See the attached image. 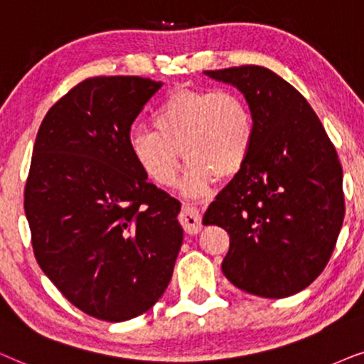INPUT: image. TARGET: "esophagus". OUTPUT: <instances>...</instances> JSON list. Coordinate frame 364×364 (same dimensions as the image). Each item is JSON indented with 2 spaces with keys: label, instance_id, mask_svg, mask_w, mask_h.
<instances>
[{
  "label": "esophagus",
  "instance_id": "obj_1",
  "mask_svg": "<svg viewBox=\"0 0 364 364\" xmlns=\"http://www.w3.org/2000/svg\"><path fill=\"white\" fill-rule=\"evenodd\" d=\"M179 221H181L183 230H185L188 235H196V232H200L203 228L200 213H198L196 208H193L190 205L183 206L181 215H179Z\"/></svg>",
  "mask_w": 364,
  "mask_h": 364
}]
</instances>
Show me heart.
Masks as SVG:
<instances>
[{
    "label": "heart",
    "mask_w": 364,
    "mask_h": 364,
    "mask_svg": "<svg viewBox=\"0 0 364 364\" xmlns=\"http://www.w3.org/2000/svg\"><path fill=\"white\" fill-rule=\"evenodd\" d=\"M151 124L154 132L129 133L132 156L151 181L169 186L183 154L188 168L181 188L191 196L206 193L215 178L238 174L255 143L250 105L230 90H174L153 113Z\"/></svg>",
    "instance_id": "obj_1"
}]
</instances>
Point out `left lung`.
Instances as JSON below:
<instances>
[{
    "mask_svg": "<svg viewBox=\"0 0 364 364\" xmlns=\"http://www.w3.org/2000/svg\"><path fill=\"white\" fill-rule=\"evenodd\" d=\"M205 75L243 93L256 128L248 161L203 220L230 235L221 269L250 294L291 296L321 274L343 226L336 149L301 93L268 68Z\"/></svg>",
    "mask_w": 364,
    "mask_h": 364,
    "instance_id": "obj_1",
    "label": "left lung"
}]
</instances>
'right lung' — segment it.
<instances>
[{"mask_svg": "<svg viewBox=\"0 0 364 364\" xmlns=\"http://www.w3.org/2000/svg\"><path fill=\"white\" fill-rule=\"evenodd\" d=\"M161 86L88 77L51 106L33 148L24 213L38 264L68 301L103 321L153 308L183 243L181 203L148 183L128 146Z\"/></svg>", "mask_w": 364, "mask_h": 364, "instance_id": "right-lung-1", "label": "right lung"}]
</instances>
